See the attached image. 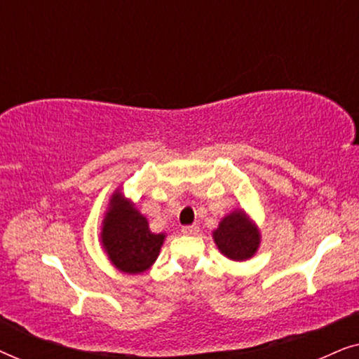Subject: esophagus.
<instances>
[{
	"instance_id": "obj_1",
	"label": "esophagus",
	"mask_w": 359,
	"mask_h": 359,
	"mask_svg": "<svg viewBox=\"0 0 359 359\" xmlns=\"http://www.w3.org/2000/svg\"><path fill=\"white\" fill-rule=\"evenodd\" d=\"M181 232H183L184 235H196L199 232V227L196 224L193 225H184L183 229H181Z\"/></svg>"
}]
</instances>
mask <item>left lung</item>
<instances>
[{"instance_id":"1","label":"left lung","mask_w":359,"mask_h":359,"mask_svg":"<svg viewBox=\"0 0 359 359\" xmlns=\"http://www.w3.org/2000/svg\"><path fill=\"white\" fill-rule=\"evenodd\" d=\"M219 252L232 262H247L258 252L262 233L243 209H235L222 217L212 232Z\"/></svg>"}]
</instances>
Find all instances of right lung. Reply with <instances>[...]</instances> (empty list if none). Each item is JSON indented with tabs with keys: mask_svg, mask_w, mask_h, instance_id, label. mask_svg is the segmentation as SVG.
<instances>
[{
	"mask_svg": "<svg viewBox=\"0 0 359 359\" xmlns=\"http://www.w3.org/2000/svg\"><path fill=\"white\" fill-rule=\"evenodd\" d=\"M166 233H154L149 220L117 188L109 198L101 224V245L112 266L140 274L158 258Z\"/></svg>",
	"mask_w": 359,
	"mask_h": 359,
	"instance_id": "right-lung-1",
	"label": "right lung"
}]
</instances>
